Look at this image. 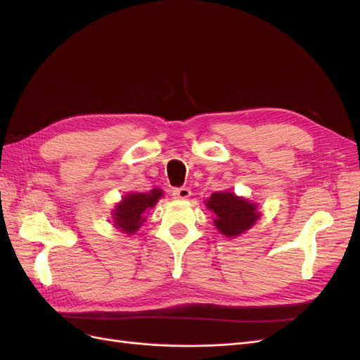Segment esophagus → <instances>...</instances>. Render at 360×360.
Here are the masks:
<instances>
[{"label": "esophagus", "mask_w": 360, "mask_h": 360, "mask_svg": "<svg viewBox=\"0 0 360 360\" xmlns=\"http://www.w3.org/2000/svg\"><path fill=\"white\" fill-rule=\"evenodd\" d=\"M191 195H192V192L189 188H177L172 191V197L176 200H188Z\"/></svg>", "instance_id": "1"}]
</instances>
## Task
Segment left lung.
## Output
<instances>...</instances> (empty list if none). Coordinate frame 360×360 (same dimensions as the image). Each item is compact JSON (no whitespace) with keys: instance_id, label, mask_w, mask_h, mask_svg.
I'll use <instances>...</instances> for the list:
<instances>
[{"instance_id":"obj_1","label":"left lung","mask_w":360,"mask_h":360,"mask_svg":"<svg viewBox=\"0 0 360 360\" xmlns=\"http://www.w3.org/2000/svg\"><path fill=\"white\" fill-rule=\"evenodd\" d=\"M205 207L213 213L217 231L228 238L245 234L261 217L257 202L228 191L213 192L212 197L205 200Z\"/></svg>"}]
</instances>
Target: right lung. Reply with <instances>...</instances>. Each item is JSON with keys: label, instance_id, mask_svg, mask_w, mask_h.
I'll return each mask as SVG.
<instances>
[{"label": "right lung", "instance_id": "right-lung-1", "mask_svg": "<svg viewBox=\"0 0 360 360\" xmlns=\"http://www.w3.org/2000/svg\"><path fill=\"white\" fill-rule=\"evenodd\" d=\"M163 197V191L156 188L147 193L129 192L117 202L114 210L111 212L112 225L118 231L127 236L135 234L143 224L146 222V216L150 209H153L156 202Z\"/></svg>", "mask_w": 360, "mask_h": 360}]
</instances>
